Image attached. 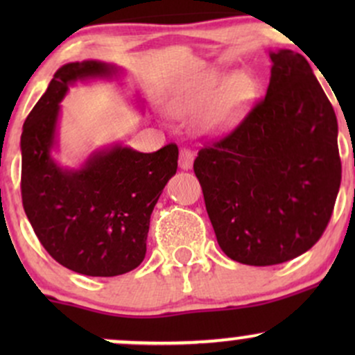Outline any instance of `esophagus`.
I'll return each instance as SVG.
<instances>
[{
    "label": "esophagus",
    "mask_w": 355,
    "mask_h": 355,
    "mask_svg": "<svg viewBox=\"0 0 355 355\" xmlns=\"http://www.w3.org/2000/svg\"><path fill=\"white\" fill-rule=\"evenodd\" d=\"M178 165L182 170H190L193 165V153L189 148H180V158H178Z\"/></svg>",
    "instance_id": "esophagus-1"
}]
</instances>
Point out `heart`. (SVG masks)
<instances>
[{
	"label": "heart",
	"instance_id": "heart-1",
	"mask_svg": "<svg viewBox=\"0 0 355 355\" xmlns=\"http://www.w3.org/2000/svg\"><path fill=\"white\" fill-rule=\"evenodd\" d=\"M259 87L250 73L237 71L225 78L209 73L178 89L168 101V110L177 118L202 115L200 128L205 135L220 137L242 123L257 100Z\"/></svg>",
	"mask_w": 355,
	"mask_h": 355
}]
</instances>
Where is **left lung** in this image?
<instances>
[{"label":"left lung","mask_w":355,"mask_h":355,"mask_svg":"<svg viewBox=\"0 0 355 355\" xmlns=\"http://www.w3.org/2000/svg\"><path fill=\"white\" fill-rule=\"evenodd\" d=\"M268 55L266 98L193 162L220 248L257 267L295 259L322 237L342 173L336 113L309 61Z\"/></svg>","instance_id":"left-lung-1"}]
</instances>
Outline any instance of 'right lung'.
<instances>
[{
    "mask_svg": "<svg viewBox=\"0 0 355 355\" xmlns=\"http://www.w3.org/2000/svg\"><path fill=\"white\" fill-rule=\"evenodd\" d=\"M118 75L115 64L96 60L63 64L21 133L24 214L56 262L89 277L121 275L144 262L150 215L178 165L175 144L153 153L115 144L93 152L80 168L51 157L70 85Z\"/></svg>",
    "mask_w": 355,
    "mask_h": 355,
    "instance_id": "right-lung-1",
    "label": "right lung"
}]
</instances>
